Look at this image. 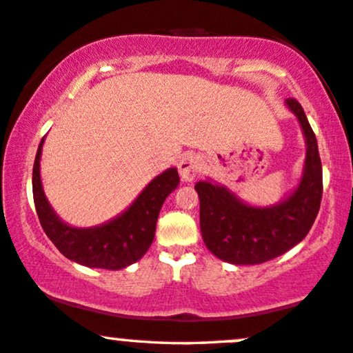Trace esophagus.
Here are the masks:
<instances>
[{
  "label": "esophagus",
  "instance_id": "1",
  "mask_svg": "<svg viewBox=\"0 0 353 353\" xmlns=\"http://www.w3.org/2000/svg\"><path fill=\"white\" fill-rule=\"evenodd\" d=\"M179 174L184 182H192L196 176L201 172V168H203V161L199 154L194 153H187L181 158L179 161Z\"/></svg>",
  "mask_w": 353,
  "mask_h": 353
}]
</instances>
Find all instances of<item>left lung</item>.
I'll list each match as a JSON object with an SVG mask.
<instances>
[{"mask_svg": "<svg viewBox=\"0 0 353 353\" xmlns=\"http://www.w3.org/2000/svg\"><path fill=\"white\" fill-rule=\"evenodd\" d=\"M305 135L307 154L299 185L279 203L252 206L228 187L200 181V231L205 245L219 260L232 265H260L302 242L316 219L323 195V168L318 143L303 108L285 100Z\"/></svg>", "mask_w": 353, "mask_h": 353, "instance_id": "1", "label": "left lung"}]
</instances>
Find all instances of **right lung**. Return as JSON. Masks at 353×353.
Wrapping results in <instances>:
<instances>
[{"label": "right lung", "mask_w": 353, "mask_h": 353, "mask_svg": "<svg viewBox=\"0 0 353 353\" xmlns=\"http://www.w3.org/2000/svg\"><path fill=\"white\" fill-rule=\"evenodd\" d=\"M45 137L37 150L32 174L35 210L46 236L65 258L79 265L103 270H122L139 261L152 245L159 210L179 185L176 168L159 174L119 216L93 228H74L64 223L46 199L40 177V158Z\"/></svg>", "instance_id": "right-lung-1"}]
</instances>
